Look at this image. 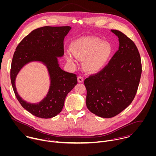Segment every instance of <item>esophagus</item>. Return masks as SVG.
I'll list each match as a JSON object with an SVG mask.
<instances>
[{
  "label": "esophagus",
  "mask_w": 156,
  "mask_h": 156,
  "mask_svg": "<svg viewBox=\"0 0 156 156\" xmlns=\"http://www.w3.org/2000/svg\"><path fill=\"white\" fill-rule=\"evenodd\" d=\"M83 81H84V79L82 76H80L78 77V83H82V82H83Z\"/></svg>",
  "instance_id": "obj_1"
}]
</instances>
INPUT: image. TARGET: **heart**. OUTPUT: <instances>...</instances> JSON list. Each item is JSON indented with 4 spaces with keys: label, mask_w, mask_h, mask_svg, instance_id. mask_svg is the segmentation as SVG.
<instances>
[{
    "label": "heart",
    "mask_w": 156,
    "mask_h": 156,
    "mask_svg": "<svg viewBox=\"0 0 156 156\" xmlns=\"http://www.w3.org/2000/svg\"><path fill=\"white\" fill-rule=\"evenodd\" d=\"M73 56L78 60L83 61L84 69L89 73L100 71L107 62L110 54L111 47L107 43L103 42L97 37H88L75 40L71 46ZM67 59L73 64L75 59L72 55L67 52Z\"/></svg>",
    "instance_id": "heart-1"
}]
</instances>
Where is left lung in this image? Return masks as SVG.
<instances>
[{
    "instance_id": "8db88e82",
    "label": "left lung",
    "mask_w": 156,
    "mask_h": 156,
    "mask_svg": "<svg viewBox=\"0 0 156 156\" xmlns=\"http://www.w3.org/2000/svg\"><path fill=\"white\" fill-rule=\"evenodd\" d=\"M111 31L119 38L118 50L104 68L84 81L87 108L104 118L118 115L130 104L142 72L140 55L134 42L119 30Z\"/></svg>"
}]
</instances>
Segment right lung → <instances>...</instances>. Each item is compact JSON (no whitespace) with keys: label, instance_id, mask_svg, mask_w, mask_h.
Wrapping results in <instances>:
<instances>
[{"label":"right lung","instance_id":"right-lung-1","mask_svg":"<svg viewBox=\"0 0 156 156\" xmlns=\"http://www.w3.org/2000/svg\"><path fill=\"white\" fill-rule=\"evenodd\" d=\"M70 26H44L32 30L18 44L12 62L10 78L15 94L21 106L32 115L51 118L62 110L68 93L77 84L76 75L62 70L58 58L64 55V40ZM39 61L47 67L50 86L46 97L37 104L24 101L17 92L15 80L20 70L30 62Z\"/></svg>","mask_w":156,"mask_h":156}]
</instances>
